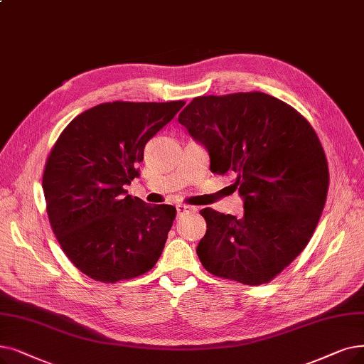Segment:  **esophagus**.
Segmentation results:
<instances>
[{
    "label": "esophagus",
    "instance_id": "obj_1",
    "mask_svg": "<svg viewBox=\"0 0 364 364\" xmlns=\"http://www.w3.org/2000/svg\"><path fill=\"white\" fill-rule=\"evenodd\" d=\"M176 208H177L178 215H184V214H195V213H196V208H193V207H188V205H184V203H178Z\"/></svg>",
    "mask_w": 364,
    "mask_h": 364
}]
</instances>
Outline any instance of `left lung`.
<instances>
[{"label": "left lung", "mask_w": 364, "mask_h": 364, "mask_svg": "<svg viewBox=\"0 0 364 364\" xmlns=\"http://www.w3.org/2000/svg\"><path fill=\"white\" fill-rule=\"evenodd\" d=\"M178 122L207 149L214 173H232L244 200L240 218L200 211L202 266L247 286L269 282L304 251L324 208L328 168L317 134L293 107L262 92L195 98Z\"/></svg>", "instance_id": "obj_1"}]
</instances>
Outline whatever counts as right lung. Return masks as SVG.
<instances>
[{"mask_svg": "<svg viewBox=\"0 0 364 364\" xmlns=\"http://www.w3.org/2000/svg\"><path fill=\"white\" fill-rule=\"evenodd\" d=\"M184 101L105 102L59 135L43 173L58 242L78 271L101 282L131 279L159 260L177 210L128 195L144 147Z\"/></svg>", "mask_w": 364, "mask_h": 364, "instance_id": "obj_1", "label": "right lung"}]
</instances>
